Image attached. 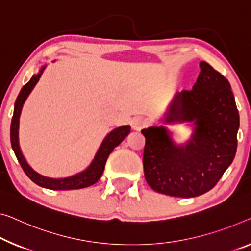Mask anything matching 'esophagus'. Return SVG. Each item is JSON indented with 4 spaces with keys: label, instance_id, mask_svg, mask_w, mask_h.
Wrapping results in <instances>:
<instances>
[{
    "label": "esophagus",
    "instance_id": "1",
    "mask_svg": "<svg viewBox=\"0 0 251 251\" xmlns=\"http://www.w3.org/2000/svg\"><path fill=\"white\" fill-rule=\"evenodd\" d=\"M131 126H132L133 130L140 131L146 126V120L141 117H136L133 118L132 121H131Z\"/></svg>",
    "mask_w": 251,
    "mask_h": 251
}]
</instances>
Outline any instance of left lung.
Returning a JSON list of instances; mask_svg holds the SVG:
<instances>
[{
	"label": "left lung",
	"instance_id": "left-lung-1",
	"mask_svg": "<svg viewBox=\"0 0 251 251\" xmlns=\"http://www.w3.org/2000/svg\"><path fill=\"white\" fill-rule=\"evenodd\" d=\"M191 91L177 92L164 114L165 123L191 122L184 145L163 126L142 129L145 178L153 191L177 198H195L212 190L234 159L239 112L225 76L205 61Z\"/></svg>",
	"mask_w": 251,
	"mask_h": 251
}]
</instances>
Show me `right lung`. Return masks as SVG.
<instances>
[{"label": "right lung", "instance_id": "1", "mask_svg": "<svg viewBox=\"0 0 251 251\" xmlns=\"http://www.w3.org/2000/svg\"><path fill=\"white\" fill-rule=\"evenodd\" d=\"M46 68V65H44L40 68L38 74L33 75L31 79L25 84V86L21 88L20 93H19L17 101L14 103V112L12 117V121H11V129H10V138H11V146L17 156L19 163H20L21 167L26 176L32 180L33 183L39 185L41 187L49 188V190H56V191H66V190H79V188L88 187L91 185L95 184L98 180L101 178V176L104 172V167H105V163L109 158V155L113 151V149L121 144L128 134L130 133V126H121L118 128L113 129L107 136L104 138L101 146L98 149V152L95 153L94 159L86 169L83 172L77 173V174L65 177V178H50V177H46L44 175L37 173L34 169L26 163L25 156L20 149V145H19V122H20V114L22 111V106L25 104L26 98L31 93L33 87L36 86L38 80L40 79L42 75V72Z\"/></svg>", "mask_w": 251, "mask_h": 251}]
</instances>
